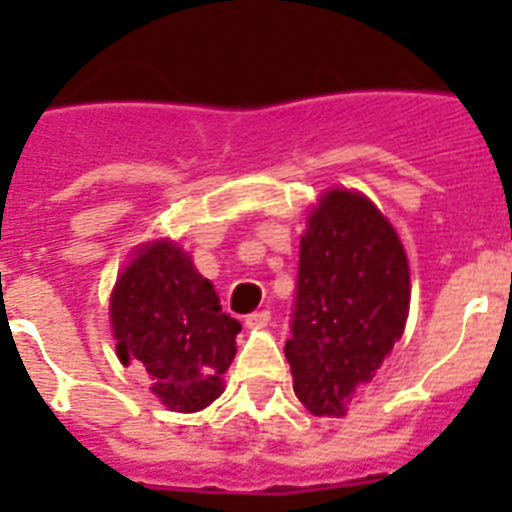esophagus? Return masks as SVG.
<instances>
[{
	"instance_id": "obj_1",
	"label": "esophagus",
	"mask_w": 512,
	"mask_h": 512,
	"mask_svg": "<svg viewBox=\"0 0 512 512\" xmlns=\"http://www.w3.org/2000/svg\"><path fill=\"white\" fill-rule=\"evenodd\" d=\"M244 324H247L249 329H263L271 324V311H255L249 313L247 319H244Z\"/></svg>"
}]
</instances>
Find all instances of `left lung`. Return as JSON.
Here are the masks:
<instances>
[{"instance_id":"obj_1","label":"left lung","mask_w":512,"mask_h":512,"mask_svg":"<svg viewBox=\"0 0 512 512\" xmlns=\"http://www.w3.org/2000/svg\"><path fill=\"white\" fill-rule=\"evenodd\" d=\"M409 263L388 217L356 191L319 199L300 239L292 337L295 393L316 417H342L372 382L409 316Z\"/></svg>"}]
</instances>
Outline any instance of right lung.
I'll use <instances>...</instances> for the list:
<instances>
[{
    "mask_svg": "<svg viewBox=\"0 0 512 512\" xmlns=\"http://www.w3.org/2000/svg\"><path fill=\"white\" fill-rule=\"evenodd\" d=\"M111 329L122 364L175 412H199L223 393L241 324L175 241L138 249L111 295Z\"/></svg>",
    "mask_w": 512,
    "mask_h": 512,
    "instance_id": "1",
    "label": "right lung"
}]
</instances>
